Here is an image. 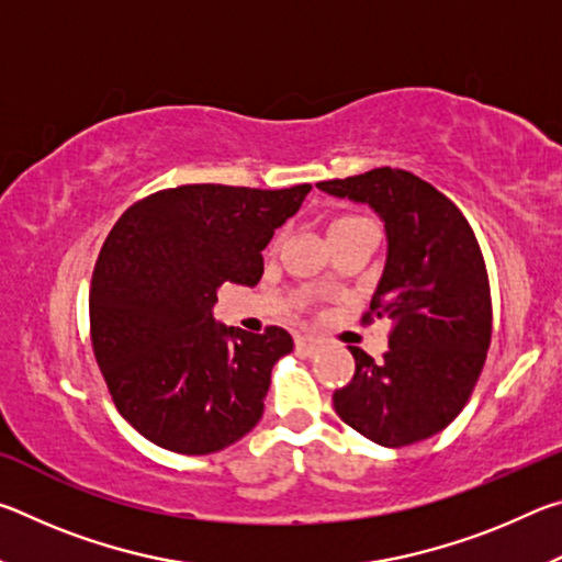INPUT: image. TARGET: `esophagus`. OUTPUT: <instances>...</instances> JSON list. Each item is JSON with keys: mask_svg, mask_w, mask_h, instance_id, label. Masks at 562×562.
Listing matches in <instances>:
<instances>
[{"mask_svg": "<svg viewBox=\"0 0 562 562\" xmlns=\"http://www.w3.org/2000/svg\"><path fill=\"white\" fill-rule=\"evenodd\" d=\"M319 347H322V341L315 339V337H310V335L294 337V349H297L302 357H312Z\"/></svg>", "mask_w": 562, "mask_h": 562, "instance_id": "34e87169", "label": "esophagus"}]
</instances>
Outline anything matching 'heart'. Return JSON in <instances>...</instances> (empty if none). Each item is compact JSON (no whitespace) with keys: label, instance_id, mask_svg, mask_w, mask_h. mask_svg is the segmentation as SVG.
Listing matches in <instances>:
<instances>
[{"label":"heart","instance_id":"b5f03b06","mask_svg":"<svg viewBox=\"0 0 562 562\" xmlns=\"http://www.w3.org/2000/svg\"><path fill=\"white\" fill-rule=\"evenodd\" d=\"M359 215H345V217H337L335 223H331V227H339V225H345V223H349V221H357Z\"/></svg>","mask_w":562,"mask_h":562}]
</instances>
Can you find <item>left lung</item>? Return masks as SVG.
<instances>
[{
	"label": "left lung",
	"mask_w": 562,
	"mask_h": 562,
	"mask_svg": "<svg viewBox=\"0 0 562 562\" xmlns=\"http://www.w3.org/2000/svg\"><path fill=\"white\" fill-rule=\"evenodd\" d=\"M382 215L389 255L361 322H389L382 361L351 347L355 376L331 394L337 416L389 449L443 431L473 394L493 329L481 245L449 198L402 168L317 183Z\"/></svg>",
	"instance_id": "8db88e82"
}]
</instances>
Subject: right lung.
<instances>
[{"instance_id": "obj_1", "label": "right lung", "mask_w": 562, "mask_h": 562, "mask_svg": "<svg viewBox=\"0 0 562 562\" xmlns=\"http://www.w3.org/2000/svg\"><path fill=\"white\" fill-rule=\"evenodd\" d=\"M310 190L166 188L103 240L89 290L93 357L119 414L160 449L213 453L260 422L292 337L215 325L211 310L223 282H260L262 250Z\"/></svg>"}]
</instances>
